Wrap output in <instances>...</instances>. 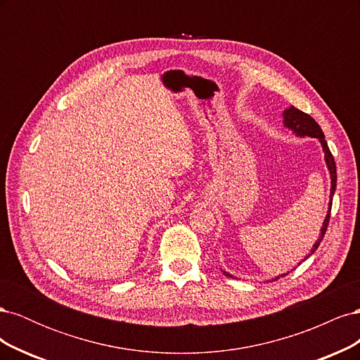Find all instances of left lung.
I'll return each instance as SVG.
<instances>
[{
	"label": "left lung",
	"mask_w": 360,
	"mask_h": 360,
	"mask_svg": "<svg viewBox=\"0 0 360 360\" xmlns=\"http://www.w3.org/2000/svg\"><path fill=\"white\" fill-rule=\"evenodd\" d=\"M284 124H285L288 129H291L292 132L296 134L297 136H311V138H319V139H320V143H321V146H323V151H324L326 165H328L329 172H330V180H332L330 183H332V186H330L329 210H328V214H326V219H324V222H323L321 234H320V237H319V240L314 243V246H312V249H311V254L307 255V258H309V257L315 252V250H317V248L320 246V243H321V240H323V237H324V234H326V230H328L329 219H330V210H332V197H333L335 189H336V165H335V159H333V156H332V153H330V150H329V146H328V143H326V139H324V134H323L321 127L319 126V123L315 122V120H314L311 115H308L307 112H303V111L297 110V108L291 106V108H288V110L284 111ZM307 258H304V259H307ZM299 264H300V263H299ZM224 275L233 278L230 274H226V271H224ZM281 276H284V275H281ZM278 278H279V276H278ZM278 278H276V279H278Z\"/></svg>",
	"instance_id": "1"
}]
</instances>
